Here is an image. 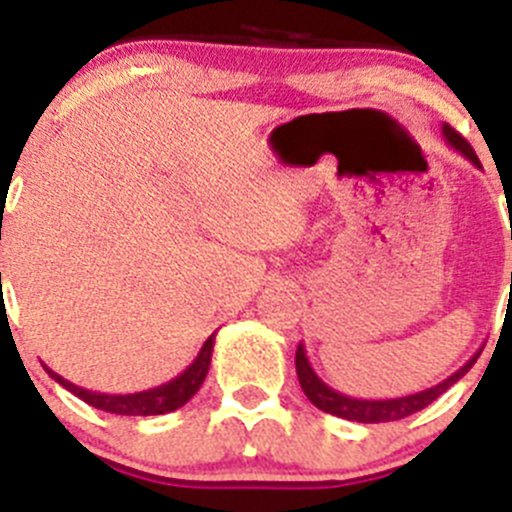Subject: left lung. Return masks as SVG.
Returning <instances> with one entry per match:
<instances>
[{
	"mask_svg": "<svg viewBox=\"0 0 512 512\" xmlns=\"http://www.w3.org/2000/svg\"><path fill=\"white\" fill-rule=\"evenodd\" d=\"M441 130H443V140H446L454 151H459L461 156L469 158L474 166H479L477 153H474V148L469 146L467 140L461 138L451 125H443ZM477 356L479 351L467 361V364L461 366V369H456L451 377L433 384V387H428V390H420L415 392V395H405V397H392V400H359V397H348L343 395V392H336L333 387H328V384L315 374L310 361H307V351L302 343L297 346L295 366H297V379H300L302 392H305L307 400H310L318 410H323V413H330V415H338V418L356 420V423H390V420L408 418V415L428 408L436 397H441L443 392L449 390L451 384L459 382V379L472 369Z\"/></svg>",
	"mask_w": 512,
	"mask_h": 512,
	"instance_id": "1",
	"label": "left lung"
}]
</instances>
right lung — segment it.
<instances>
[{
	"instance_id": "obj_1",
	"label": "right lung",
	"mask_w": 512,
	"mask_h": 512,
	"mask_svg": "<svg viewBox=\"0 0 512 512\" xmlns=\"http://www.w3.org/2000/svg\"><path fill=\"white\" fill-rule=\"evenodd\" d=\"M212 348H215V333L205 341V346L200 348V354L192 364L184 369L179 377H174L171 382L161 384V387H153V390L133 392V395H104V392H92L84 390V387H76L69 379H63L61 374H56L53 369L45 366V372L51 374L61 387H66L69 392H74L76 397L92 405V408L104 410V413H115V415H164L171 413V410L182 408L197 395V390L202 387L207 377V369H210L212 361Z\"/></svg>"
}]
</instances>
